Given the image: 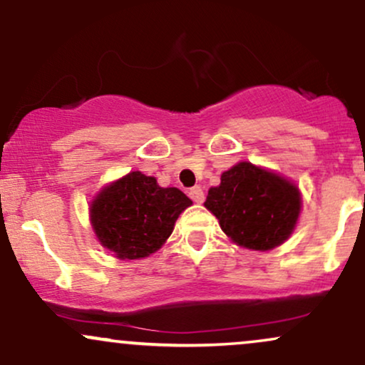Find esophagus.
I'll return each instance as SVG.
<instances>
[{
  "label": "esophagus",
  "mask_w": 365,
  "mask_h": 365,
  "mask_svg": "<svg viewBox=\"0 0 365 365\" xmlns=\"http://www.w3.org/2000/svg\"><path fill=\"white\" fill-rule=\"evenodd\" d=\"M188 195H190V199L194 200V202H197V204H200L204 200V190L199 185L192 187L190 192H188Z\"/></svg>",
  "instance_id": "esophagus-1"
}]
</instances>
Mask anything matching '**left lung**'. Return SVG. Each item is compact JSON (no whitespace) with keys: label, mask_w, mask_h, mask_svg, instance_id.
<instances>
[{"label":"left lung","mask_w":365,"mask_h":365,"mask_svg":"<svg viewBox=\"0 0 365 365\" xmlns=\"http://www.w3.org/2000/svg\"><path fill=\"white\" fill-rule=\"evenodd\" d=\"M237 245L271 250L295 230L302 197L295 183L252 163L242 161L221 175L204 202Z\"/></svg>","instance_id":"1"}]
</instances>
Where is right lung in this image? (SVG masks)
I'll use <instances>...</instances> for the list:
<instances>
[{
	"mask_svg": "<svg viewBox=\"0 0 365 365\" xmlns=\"http://www.w3.org/2000/svg\"><path fill=\"white\" fill-rule=\"evenodd\" d=\"M192 200L175 187L132 171L91 202V225L103 247L118 259H142L163 247Z\"/></svg>",
	"mask_w": 365,
	"mask_h": 365,
	"instance_id": "1",
	"label": "right lung"
}]
</instances>
